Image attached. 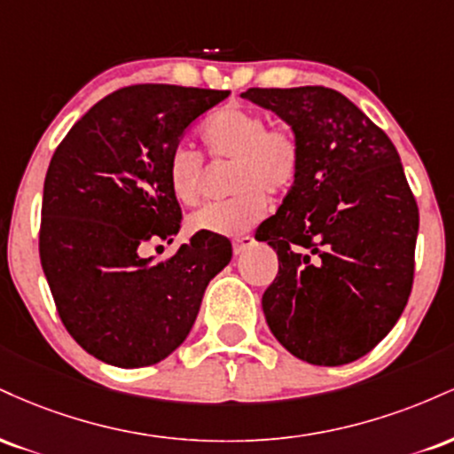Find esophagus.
<instances>
[{
  "label": "esophagus",
  "mask_w": 454,
  "mask_h": 454,
  "mask_svg": "<svg viewBox=\"0 0 454 454\" xmlns=\"http://www.w3.org/2000/svg\"><path fill=\"white\" fill-rule=\"evenodd\" d=\"M254 245V239L252 237H239V239H234L232 241V252H234V256H241L243 252H247L249 247H252Z\"/></svg>",
  "instance_id": "obj_1"
}]
</instances>
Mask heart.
<instances>
[{
	"instance_id": "b5f03b06",
	"label": "heart",
	"mask_w": 454,
	"mask_h": 454,
	"mask_svg": "<svg viewBox=\"0 0 454 454\" xmlns=\"http://www.w3.org/2000/svg\"><path fill=\"white\" fill-rule=\"evenodd\" d=\"M207 153L215 161H232L228 190L232 198L207 205L187 217L196 234H243L267 211V194L281 196L294 185L301 170V145L290 128H267L256 111L226 106L200 128ZM202 160L187 145H176L166 160V184L179 205L200 200Z\"/></svg>"
}]
</instances>
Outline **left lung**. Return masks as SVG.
<instances>
[{
  "label": "left lung",
  "instance_id": "1",
  "mask_svg": "<svg viewBox=\"0 0 454 454\" xmlns=\"http://www.w3.org/2000/svg\"><path fill=\"white\" fill-rule=\"evenodd\" d=\"M296 134L301 170L258 241L278 252L262 311L311 364L356 361L397 325L414 279L419 207L387 134L328 87L247 90Z\"/></svg>",
  "mask_w": 454,
  "mask_h": 454
}]
</instances>
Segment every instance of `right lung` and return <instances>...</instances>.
<instances>
[{
  "mask_svg": "<svg viewBox=\"0 0 454 454\" xmlns=\"http://www.w3.org/2000/svg\"><path fill=\"white\" fill-rule=\"evenodd\" d=\"M228 91L132 85L100 100L57 147L44 179L40 262L74 341L114 367H147L175 352L209 281L231 262L220 234H194L173 258L140 249L173 241L181 207L166 160L192 121Z\"/></svg>",
  "mask_w": 454,
  "mask_h": 454,
  "instance_id": "right-lung-1",
  "label": "right lung"
}]
</instances>
